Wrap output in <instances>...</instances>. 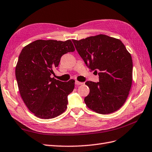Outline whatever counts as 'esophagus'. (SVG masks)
Here are the masks:
<instances>
[{"mask_svg": "<svg viewBox=\"0 0 152 152\" xmlns=\"http://www.w3.org/2000/svg\"><path fill=\"white\" fill-rule=\"evenodd\" d=\"M75 84L77 85H83V83H82V82H80V81H78L76 80V81H75Z\"/></svg>", "mask_w": 152, "mask_h": 152, "instance_id": "34e87169", "label": "esophagus"}]
</instances>
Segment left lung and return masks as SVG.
I'll list each match as a JSON object with an SVG mask.
<instances>
[{
	"mask_svg": "<svg viewBox=\"0 0 152 152\" xmlns=\"http://www.w3.org/2000/svg\"><path fill=\"white\" fill-rule=\"evenodd\" d=\"M72 41L86 66L99 72V82L85 83L90 88L84 99L86 105L100 114L119 110L126 101L132 81V60L123 42L104 34Z\"/></svg>",
	"mask_w": 152,
	"mask_h": 152,
	"instance_id": "8db88e82",
	"label": "left lung"
}]
</instances>
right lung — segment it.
Listing matches in <instances>:
<instances>
[{"mask_svg": "<svg viewBox=\"0 0 152 152\" xmlns=\"http://www.w3.org/2000/svg\"><path fill=\"white\" fill-rule=\"evenodd\" d=\"M75 50L71 40L42 39L21 50L15 69L17 83L25 105L38 118H53L67 109L75 81L62 82L50 76L62 56Z\"/></svg>", "mask_w": 152, "mask_h": 152, "instance_id": "right-lung-1", "label": "right lung"}]
</instances>
